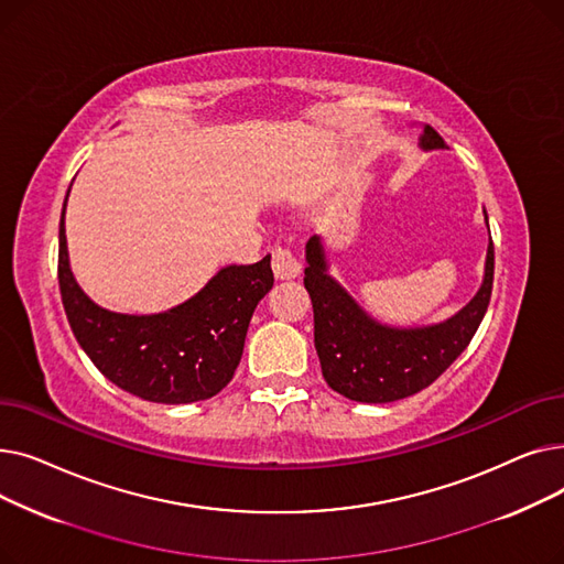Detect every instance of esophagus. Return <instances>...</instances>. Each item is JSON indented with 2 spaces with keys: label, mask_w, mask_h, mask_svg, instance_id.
<instances>
[{
  "label": "esophagus",
  "mask_w": 564,
  "mask_h": 564,
  "mask_svg": "<svg viewBox=\"0 0 564 564\" xmlns=\"http://www.w3.org/2000/svg\"><path fill=\"white\" fill-rule=\"evenodd\" d=\"M272 270H274L276 279H294L302 272V262L290 249L274 247L272 249Z\"/></svg>",
  "instance_id": "34e87169"
}]
</instances>
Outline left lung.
Returning <instances> with one entry per match:
<instances>
[{
    "label": "left lung",
    "mask_w": 564,
    "mask_h": 564,
    "mask_svg": "<svg viewBox=\"0 0 564 564\" xmlns=\"http://www.w3.org/2000/svg\"><path fill=\"white\" fill-rule=\"evenodd\" d=\"M421 145L434 151L446 148V141L432 126H425ZM306 262L304 285L313 302L322 377L336 393L357 402H395L427 389L468 347L491 300L494 242L487 249L485 281L476 297L451 319L416 329L379 324L354 302L327 274L317 235L306 245Z\"/></svg>",
    "instance_id": "obj_1"
}]
</instances>
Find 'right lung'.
Masks as SVG:
<instances>
[{
  "mask_svg": "<svg viewBox=\"0 0 564 564\" xmlns=\"http://www.w3.org/2000/svg\"><path fill=\"white\" fill-rule=\"evenodd\" d=\"M64 213L58 290L70 329L94 366L118 389L148 402L187 404L217 395L242 359L258 302L274 285L270 256L224 267L192 300L166 313H111L88 300L73 279Z\"/></svg>",
  "mask_w": 564,
  "mask_h": 564,
  "instance_id": "1",
  "label": "right lung"
}]
</instances>
